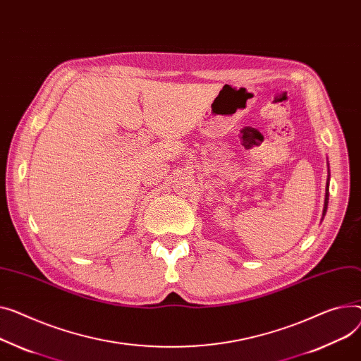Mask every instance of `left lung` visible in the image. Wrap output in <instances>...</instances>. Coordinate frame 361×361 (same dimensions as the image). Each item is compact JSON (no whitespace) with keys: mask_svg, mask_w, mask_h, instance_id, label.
<instances>
[{"mask_svg":"<svg viewBox=\"0 0 361 361\" xmlns=\"http://www.w3.org/2000/svg\"><path fill=\"white\" fill-rule=\"evenodd\" d=\"M328 184H329V176H328V183H326V193H325V203H324V212L322 216H325L326 209H328V196H329V191H328Z\"/></svg>","mask_w":361,"mask_h":361,"instance_id":"8db88e82","label":"left lung"}]
</instances>
